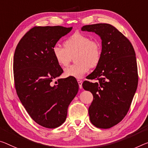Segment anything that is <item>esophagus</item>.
Here are the masks:
<instances>
[{
	"instance_id": "obj_1",
	"label": "esophagus",
	"mask_w": 148,
	"mask_h": 148,
	"mask_svg": "<svg viewBox=\"0 0 148 148\" xmlns=\"http://www.w3.org/2000/svg\"><path fill=\"white\" fill-rule=\"evenodd\" d=\"M77 82H78V84H79V87L80 88H82V83H83V82H82L81 80H79V79H77Z\"/></svg>"
}]
</instances>
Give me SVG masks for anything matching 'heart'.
I'll list each match as a JSON object with an SVG mask.
<instances>
[{
  "label": "heart",
  "instance_id": "b5f03b06",
  "mask_svg": "<svg viewBox=\"0 0 148 148\" xmlns=\"http://www.w3.org/2000/svg\"><path fill=\"white\" fill-rule=\"evenodd\" d=\"M64 47L56 45L52 48V54L61 67H67L75 55L76 63L65 69L66 77L82 78L91 67L99 64L102 55V47L98 39H90V36L79 32L75 33L65 41Z\"/></svg>",
  "mask_w": 148,
  "mask_h": 148
}]
</instances>
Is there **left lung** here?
<instances>
[{"instance_id":"1","label":"left lung","mask_w":148,"mask_h":148,"mask_svg":"<svg viewBox=\"0 0 148 148\" xmlns=\"http://www.w3.org/2000/svg\"><path fill=\"white\" fill-rule=\"evenodd\" d=\"M83 31L92 32L102 40V55L95 71L83 87L93 95L88 108L91 123L107 129L125 117L130 107L138 83L136 53L131 42L109 24L86 25Z\"/></svg>"}]
</instances>
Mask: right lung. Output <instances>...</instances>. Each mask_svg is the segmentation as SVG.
I'll return each instance as SVG.
<instances>
[{"label": "right lung", "mask_w": 148, "mask_h": 148, "mask_svg": "<svg viewBox=\"0 0 148 148\" xmlns=\"http://www.w3.org/2000/svg\"><path fill=\"white\" fill-rule=\"evenodd\" d=\"M72 27L35 26L18 44L13 71L18 97L36 123L47 128L61 126L67 108L77 94L79 84L73 77L53 79L63 73L52 54V48Z\"/></svg>", "instance_id": "add662e5"}]
</instances>
